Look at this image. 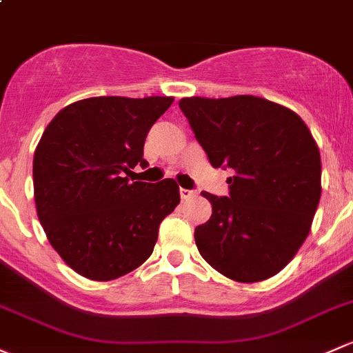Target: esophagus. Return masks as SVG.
Here are the masks:
<instances>
[{
	"label": "esophagus",
	"mask_w": 353,
	"mask_h": 353,
	"mask_svg": "<svg viewBox=\"0 0 353 353\" xmlns=\"http://www.w3.org/2000/svg\"><path fill=\"white\" fill-rule=\"evenodd\" d=\"M181 198L183 199H191L196 196V191H191V189H181Z\"/></svg>",
	"instance_id": "34e87169"
}]
</instances>
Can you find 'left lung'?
I'll return each instance as SVG.
<instances>
[{
    "mask_svg": "<svg viewBox=\"0 0 353 353\" xmlns=\"http://www.w3.org/2000/svg\"><path fill=\"white\" fill-rule=\"evenodd\" d=\"M179 108L211 165L235 170L228 196L201 192L213 213L194 230L199 254L236 283L276 276L306 240L320 203L313 135L294 111L257 96H194Z\"/></svg>",
    "mask_w": 353,
    "mask_h": 353,
    "instance_id": "obj_1",
    "label": "left lung"
}]
</instances>
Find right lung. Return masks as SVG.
Here are the masks:
<instances>
[{
  "label": "right lung",
  "instance_id": "1",
  "mask_svg": "<svg viewBox=\"0 0 353 353\" xmlns=\"http://www.w3.org/2000/svg\"><path fill=\"white\" fill-rule=\"evenodd\" d=\"M174 98L98 96L59 111L33 155L37 214L54 250L92 281H111L142 265L159 225L179 205L174 179L130 181L145 165L148 130Z\"/></svg>",
  "mask_w": 353,
  "mask_h": 353
}]
</instances>
